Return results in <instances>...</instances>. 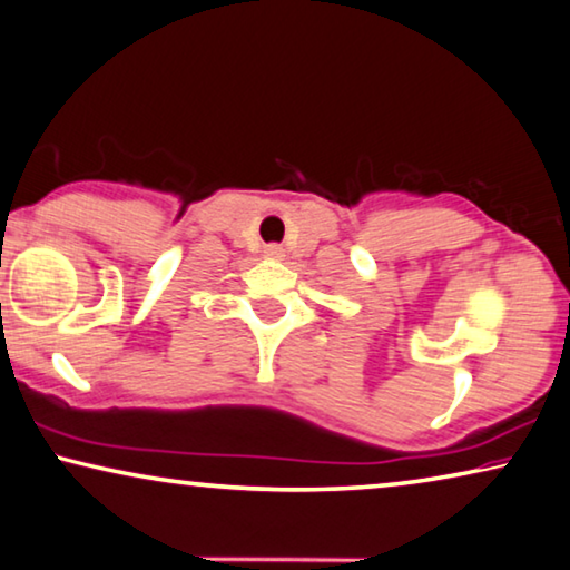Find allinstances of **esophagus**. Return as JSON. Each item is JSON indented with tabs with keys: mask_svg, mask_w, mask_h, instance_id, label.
Returning <instances> with one entry per match:
<instances>
[{
	"mask_svg": "<svg viewBox=\"0 0 570 570\" xmlns=\"http://www.w3.org/2000/svg\"><path fill=\"white\" fill-rule=\"evenodd\" d=\"M263 256H266V258H282V256H284L282 245H266V250H263Z\"/></svg>",
	"mask_w": 570,
	"mask_h": 570,
	"instance_id": "34e87169",
	"label": "esophagus"
}]
</instances>
